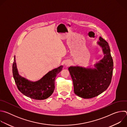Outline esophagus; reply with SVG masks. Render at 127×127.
I'll return each mask as SVG.
<instances>
[{"label":"esophagus","instance_id":"34e87169","mask_svg":"<svg viewBox=\"0 0 127 127\" xmlns=\"http://www.w3.org/2000/svg\"><path fill=\"white\" fill-rule=\"evenodd\" d=\"M70 64V62H66L65 63V65L66 66H69Z\"/></svg>","mask_w":127,"mask_h":127}]
</instances>
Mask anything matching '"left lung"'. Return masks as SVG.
I'll return each instance as SVG.
<instances>
[{"label": "left lung", "instance_id": "8db88e82", "mask_svg": "<svg viewBox=\"0 0 127 127\" xmlns=\"http://www.w3.org/2000/svg\"><path fill=\"white\" fill-rule=\"evenodd\" d=\"M97 44L102 48L103 58L95 64V68L70 66L68 70L72 77L75 95L83 98L95 97L109 86L112 78L113 60L108 43L101 37Z\"/></svg>", "mask_w": 127, "mask_h": 127}]
</instances>
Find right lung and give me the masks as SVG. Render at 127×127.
I'll list each match as a JSON object with an SVG mask.
<instances>
[{
    "label": "right lung",
    "mask_w": 127,
    "mask_h": 127,
    "mask_svg": "<svg viewBox=\"0 0 127 127\" xmlns=\"http://www.w3.org/2000/svg\"><path fill=\"white\" fill-rule=\"evenodd\" d=\"M63 66L54 69L37 81H31L22 77L18 72L15 57L12 64L13 76L18 89L25 95L36 100H44L50 97L55 89V80L62 70Z\"/></svg>",
    "instance_id": "1"
}]
</instances>
